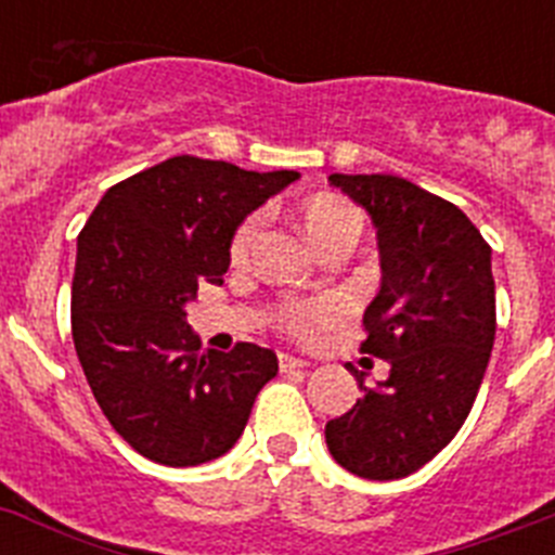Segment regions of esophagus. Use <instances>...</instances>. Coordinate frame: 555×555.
Returning <instances> with one entry per match:
<instances>
[{
  "label": "esophagus",
  "mask_w": 555,
  "mask_h": 555,
  "mask_svg": "<svg viewBox=\"0 0 555 555\" xmlns=\"http://www.w3.org/2000/svg\"><path fill=\"white\" fill-rule=\"evenodd\" d=\"M307 360L293 358V354H279V369L282 371H296V369H307Z\"/></svg>",
  "instance_id": "obj_1"
}]
</instances>
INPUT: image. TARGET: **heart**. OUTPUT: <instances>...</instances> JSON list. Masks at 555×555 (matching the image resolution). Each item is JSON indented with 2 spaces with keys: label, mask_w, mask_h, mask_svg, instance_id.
Instances as JSON below:
<instances>
[{
  "label": "heart",
  "mask_w": 555,
  "mask_h": 555,
  "mask_svg": "<svg viewBox=\"0 0 555 555\" xmlns=\"http://www.w3.org/2000/svg\"><path fill=\"white\" fill-rule=\"evenodd\" d=\"M259 229H262V215H250L243 225L237 229L234 240H231V257L245 259L254 248L259 237ZM305 229L312 237V243H324L326 237L337 234L344 229H358V215L354 209L335 197H321L315 204H310L305 209ZM346 305L340 298H310V301H287L282 307V326L291 332L293 337H301V340H310V337L321 335L324 330H330L337 318L344 315Z\"/></svg>",
  "instance_id": "obj_1"
}]
</instances>
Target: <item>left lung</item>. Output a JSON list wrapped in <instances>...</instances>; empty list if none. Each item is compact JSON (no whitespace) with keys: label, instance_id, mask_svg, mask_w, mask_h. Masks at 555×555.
<instances>
[{"label":"left lung","instance_id":"obj_1","mask_svg":"<svg viewBox=\"0 0 555 555\" xmlns=\"http://www.w3.org/2000/svg\"><path fill=\"white\" fill-rule=\"evenodd\" d=\"M330 184L377 225L383 284L363 315V354L388 360V379L326 422L337 464L369 480H399L450 444L469 416L494 346L491 248L464 211L399 176Z\"/></svg>","mask_w":555,"mask_h":555}]
</instances>
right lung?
<instances>
[{"mask_svg":"<svg viewBox=\"0 0 555 555\" xmlns=\"http://www.w3.org/2000/svg\"><path fill=\"white\" fill-rule=\"evenodd\" d=\"M298 178L172 156L111 186L77 237L72 340L111 427L164 466L225 455L276 377L271 349H204L186 324L197 284H223L245 215Z\"/></svg>","mask_w":555,"mask_h":555,"instance_id":"1","label":"right lung"}]
</instances>
